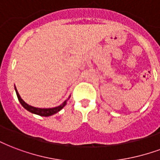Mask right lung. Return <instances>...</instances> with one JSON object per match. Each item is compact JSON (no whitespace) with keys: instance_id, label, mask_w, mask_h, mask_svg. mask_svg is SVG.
I'll use <instances>...</instances> for the list:
<instances>
[{"instance_id":"add662e5","label":"right lung","mask_w":160,"mask_h":160,"mask_svg":"<svg viewBox=\"0 0 160 160\" xmlns=\"http://www.w3.org/2000/svg\"><path fill=\"white\" fill-rule=\"evenodd\" d=\"M15 91H16V93H17V97L18 98V101L20 102V103L22 104V106H23L25 109H27L28 111H29L30 113H35V114H38V115H41V116H51V115H52L54 113H58L59 112L60 110L62 109V108L64 107L65 105L67 104V101H65L64 102H62L61 105H59L58 107L55 108H35V107H32L29 104H27L25 102L23 101V99L21 98V97L18 94V92L17 89H16V87H15Z\"/></svg>"}]
</instances>
